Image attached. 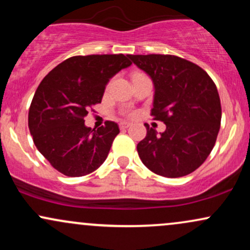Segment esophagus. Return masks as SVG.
<instances>
[{"mask_svg": "<svg viewBox=\"0 0 250 250\" xmlns=\"http://www.w3.org/2000/svg\"><path fill=\"white\" fill-rule=\"evenodd\" d=\"M128 127H130V123H129V122H121V123H120V128H121V129H127Z\"/></svg>", "mask_w": 250, "mask_h": 250, "instance_id": "1", "label": "esophagus"}]
</instances>
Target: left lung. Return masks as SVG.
I'll use <instances>...</instances> for the list:
<instances>
[{
	"label": "left lung",
	"instance_id": "obj_1",
	"mask_svg": "<svg viewBox=\"0 0 250 250\" xmlns=\"http://www.w3.org/2000/svg\"><path fill=\"white\" fill-rule=\"evenodd\" d=\"M154 84L151 116L163 133L147 128L137 145L143 165L165 177L193 173L213 150L221 125V102L213 80L193 62L173 55H129Z\"/></svg>",
	"mask_w": 250,
	"mask_h": 250
}]
</instances>
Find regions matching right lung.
I'll return each instance as SVG.
<instances>
[{
  "label": "right lung",
  "instance_id": "right-lung-1",
  "mask_svg": "<svg viewBox=\"0 0 250 250\" xmlns=\"http://www.w3.org/2000/svg\"><path fill=\"white\" fill-rule=\"evenodd\" d=\"M130 64L123 54L74 56L40 83L28 125L36 148L60 173L84 176L105 161L119 125L107 121L91 129L84 117L89 107L101 103L109 80Z\"/></svg>",
  "mask_w": 250,
  "mask_h": 250
}]
</instances>
